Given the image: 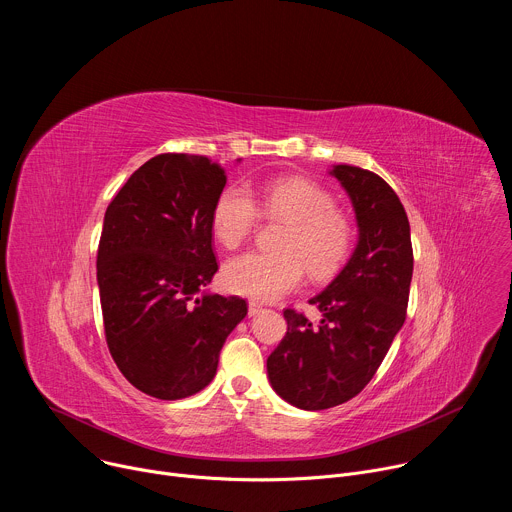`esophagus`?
<instances>
[{
    "label": "esophagus",
    "instance_id": "1",
    "mask_svg": "<svg viewBox=\"0 0 512 512\" xmlns=\"http://www.w3.org/2000/svg\"><path fill=\"white\" fill-rule=\"evenodd\" d=\"M261 308H263L261 302H255V300L249 302V314H251V316H255L257 312H261Z\"/></svg>",
    "mask_w": 512,
    "mask_h": 512
}]
</instances>
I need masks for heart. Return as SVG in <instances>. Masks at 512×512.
I'll use <instances>...</instances> for the list:
<instances>
[{
  "instance_id": "b5f03b06",
  "label": "heart",
  "mask_w": 512,
  "mask_h": 512,
  "mask_svg": "<svg viewBox=\"0 0 512 512\" xmlns=\"http://www.w3.org/2000/svg\"><path fill=\"white\" fill-rule=\"evenodd\" d=\"M259 212L281 221L275 247L251 251L225 267V285L235 294L273 300L294 289L306 267L318 281L336 275L356 245L358 225L348 208L336 204L330 190L308 178H275L249 192L229 186L216 198L210 227L227 249L241 247L259 223Z\"/></svg>"
}]
</instances>
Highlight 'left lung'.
<instances>
[{
	"label": "left lung",
	"instance_id": "1",
	"mask_svg": "<svg viewBox=\"0 0 512 512\" xmlns=\"http://www.w3.org/2000/svg\"><path fill=\"white\" fill-rule=\"evenodd\" d=\"M360 229L358 245L338 277L312 298L322 322L283 310L287 332L267 358L271 387L308 411L356 397L375 377L401 330L413 275V247L405 208L375 172L336 166Z\"/></svg>",
	"mask_w": 512,
	"mask_h": 512
}]
</instances>
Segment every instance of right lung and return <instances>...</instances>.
I'll return each mask as SVG.
<instances>
[{
	"instance_id": "add662e5",
	"label": "right lung",
	"mask_w": 512,
	"mask_h": 512,
	"mask_svg": "<svg viewBox=\"0 0 512 512\" xmlns=\"http://www.w3.org/2000/svg\"><path fill=\"white\" fill-rule=\"evenodd\" d=\"M225 184V168L206 156L160 154L105 212L97 249L105 340L123 377L156 399L202 391L247 316L239 296H198L218 269L210 218Z\"/></svg>"
}]
</instances>
